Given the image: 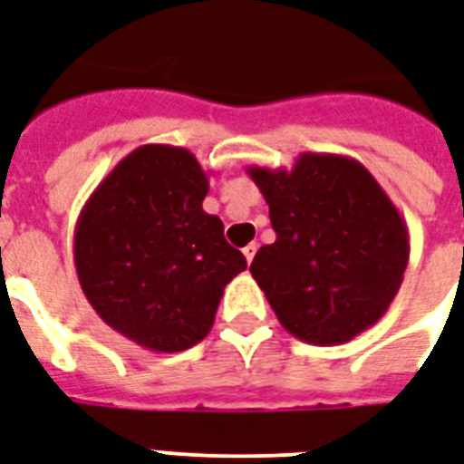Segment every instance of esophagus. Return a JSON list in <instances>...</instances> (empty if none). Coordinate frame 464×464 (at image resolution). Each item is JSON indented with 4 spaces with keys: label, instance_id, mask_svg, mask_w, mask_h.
<instances>
[{
    "label": "esophagus",
    "instance_id": "34e87169",
    "mask_svg": "<svg viewBox=\"0 0 464 464\" xmlns=\"http://www.w3.org/2000/svg\"><path fill=\"white\" fill-rule=\"evenodd\" d=\"M256 253H257V243H250V246L243 247V256H246L247 263H253V257H256Z\"/></svg>",
    "mask_w": 464,
    "mask_h": 464
}]
</instances>
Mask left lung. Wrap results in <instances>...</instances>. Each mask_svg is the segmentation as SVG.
I'll return each instance as SVG.
<instances>
[{
    "instance_id": "obj_1",
    "label": "left lung",
    "mask_w": 464,
    "mask_h": 464,
    "mask_svg": "<svg viewBox=\"0 0 464 464\" xmlns=\"http://www.w3.org/2000/svg\"><path fill=\"white\" fill-rule=\"evenodd\" d=\"M270 207L275 243L250 272L279 324L311 345H338L374 326L409 265L399 208L362 162L302 153L295 168H247Z\"/></svg>"
}]
</instances>
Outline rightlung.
Segmentation results:
<instances>
[{
	"label": "right lung",
	"instance_id": "1",
	"mask_svg": "<svg viewBox=\"0 0 464 464\" xmlns=\"http://www.w3.org/2000/svg\"><path fill=\"white\" fill-rule=\"evenodd\" d=\"M208 177L187 148H136L99 182L75 226V267L106 326L153 353L207 338L226 285L247 267L201 208Z\"/></svg>",
	"mask_w": 464,
	"mask_h": 464
}]
</instances>
